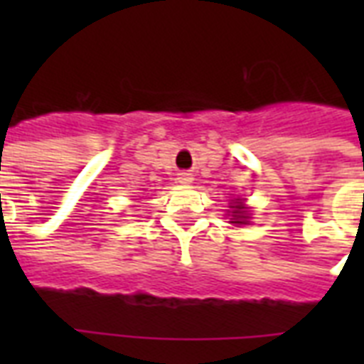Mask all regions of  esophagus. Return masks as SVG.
<instances>
[{
	"instance_id": "1",
	"label": "esophagus",
	"mask_w": 364,
	"mask_h": 364,
	"mask_svg": "<svg viewBox=\"0 0 364 364\" xmlns=\"http://www.w3.org/2000/svg\"><path fill=\"white\" fill-rule=\"evenodd\" d=\"M177 181L183 183V185H188V183L194 181V177L193 173H188V171H179V173H177Z\"/></svg>"
}]
</instances>
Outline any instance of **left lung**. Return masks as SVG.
<instances>
[{"mask_svg":"<svg viewBox=\"0 0 364 364\" xmlns=\"http://www.w3.org/2000/svg\"><path fill=\"white\" fill-rule=\"evenodd\" d=\"M232 208H234V210H236V211H232V213H234V219H236V221H230V223H243V219H247V217H243V215H245V213H243V208H242V205H232Z\"/></svg>","mask_w":364,"mask_h":364,"instance_id":"8db88e82","label":"left lung"}]
</instances>
